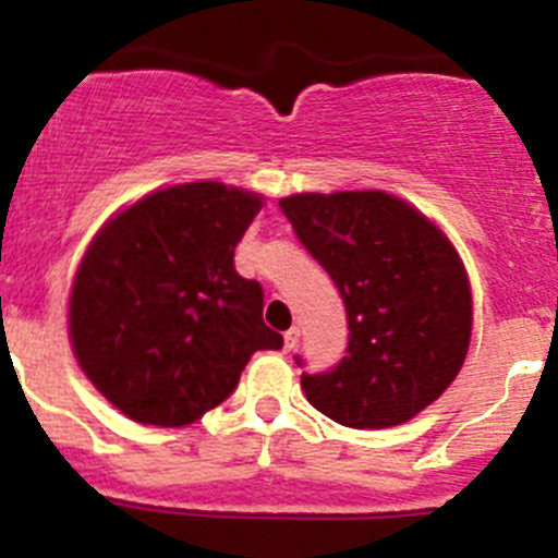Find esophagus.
I'll return each instance as SVG.
<instances>
[{"instance_id": "34e87169", "label": "esophagus", "mask_w": 558, "mask_h": 558, "mask_svg": "<svg viewBox=\"0 0 558 558\" xmlns=\"http://www.w3.org/2000/svg\"><path fill=\"white\" fill-rule=\"evenodd\" d=\"M299 337H301L299 328H290V331L284 333V350H293L295 344H299Z\"/></svg>"}]
</instances>
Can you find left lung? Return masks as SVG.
Here are the masks:
<instances>
[{"label": "left lung", "instance_id": "8db88e82", "mask_svg": "<svg viewBox=\"0 0 558 558\" xmlns=\"http://www.w3.org/2000/svg\"><path fill=\"white\" fill-rule=\"evenodd\" d=\"M348 312V350L304 373L306 400L333 422L384 429L408 422L458 378L471 342L463 259L427 216L386 191L295 194L279 203ZM304 367L301 355H295Z\"/></svg>", "mask_w": 558, "mask_h": 558}]
</instances>
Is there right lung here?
Returning <instances> with one entry per match:
<instances>
[{
	"label": "right lung",
	"mask_w": 558,
	"mask_h": 558,
	"mask_svg": "<svg viewBox=\"0 0 558 558\" xmlns=\"http://www.w3.org/2000/svg\"><path fill=\"white\" fill-rule=\"evenodd\" d=\"M263 196L199 180L142 196L95 235L71 290V344L95 389L140 424L183 427L279 350L235 246Z\"/></svg>",
	"instance_id": "obj_1"
}]
</instances>
